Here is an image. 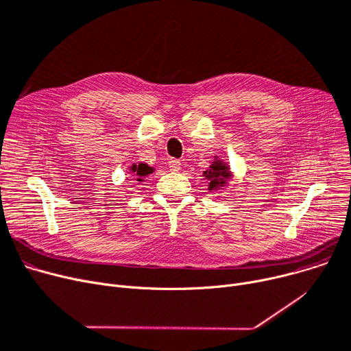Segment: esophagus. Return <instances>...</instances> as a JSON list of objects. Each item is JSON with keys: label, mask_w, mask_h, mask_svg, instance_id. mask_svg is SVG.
Segmentation results:
<instances>
[{"label": "esophagus", "mask_w": 351, "mask_h": 351, "mask_svg": "<svg viewBox=\"0 0 351 351\" xmlns=\"http://www.w3.org/2000/svg\"><path fill=\"white\" fill-rule=\"evenodd\" d=\"M180 160H178V159H171L169 160V169L172 171V172H179L180 171Z\"/></svg>", "instance_id": "esophagus-1"}]
</instances>
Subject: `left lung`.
Listing matches in <instances>:
<instances>
[{"instance_id": "8db88e82", "label": "left lung", "mask_w": 351, "mask_h": 351, "mask_svg": "<svg viewBox=\"0 0 351 351\" xmlns=\"http://www.w3.org/2000/svg\"><path fill=\"white\" fill-rule=\"evenodd\" d=\"M202 176L209 183L208 191L217 192L220 189H225L229 185L230 179L233 178V172L230 171V165L216 155L209 166V169H206Z\"/></svg>"}]
</instances>
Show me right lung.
<instances>
[{"label": "right lung", "instance_id": "obj_1", "mask_svg": "<svg viewBox=\"0 0 351 351\" xmlns=\"http://www.w3.org/2000/svg\"><path fill=\"white\" fill-rule=\"evenodd\" d=\"M155 169L152 168V166H149L147 163H143V162H139V163H132L131 168H129V172H132L135 176H136V180L138 182H143L145 178L147 175H151Z\"/></svg>", "mask_w": 351, "mask_h": 351}]
</instances>
